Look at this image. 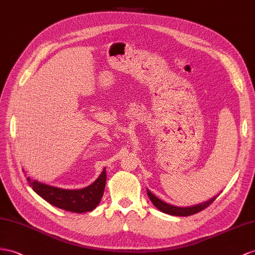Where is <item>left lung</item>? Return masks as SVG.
Returning <instances> with one entry per match:
<instances>
[{
  "instance_id": "obj_1",
  "label": "left lung",
  "mask_w": 255,
  "mask_h": 255,
  "mask_svg": "<svg viewBox=\"0 0 255 255\" xmlns=\"http://www.w3.org/2000/svg\"><path fill=\"white\" fill-rule=\"evenodd\" d=\"M146 193L148 195L149 199L153 202V205L158 209L159 211L170 214V215H175V217H188V215H192L195 213H198L200 211L206 209L209 205H211L212 202L214 201V199L218 197L219 195L214 196L211 199H209L205 202H201V204L195 205V206H191V207H178V206H173L168 204V202L162 201L161 199L157 198L154 194H152L148 190H146Z\"/></svg>"
}]
</instances>
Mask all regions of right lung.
<instances>
[{
	"label": "right lung",
	"mask_w": 255,
	"mask_h": 255,
	"mask_svg": "<svg viewBox=\"0 0 255 255\" xmlns=\"http://www.w3.org/2000/svg\"><path fill=\"white\" fill-rule=\"evenodd\" d=\"M27 180L33 191L50 205L65 211L84 213L93 211L100 204L106 187L107 172L104 168L94 183L81 190H65L32 180L29 177Z\"/></svg>",
	"instance_id": "1"
}]
</instances>
